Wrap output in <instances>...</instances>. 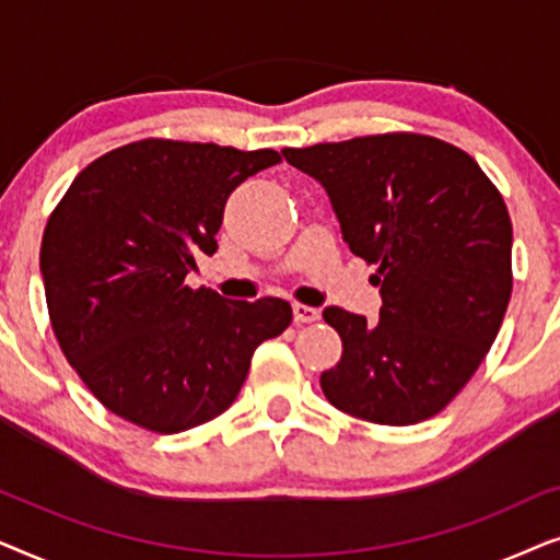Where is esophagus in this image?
I'll return each instance as SVG.
<instances>
[{
	"instance_id": "34e87169",
	"label": "esophagus",
	"mask_w": 560,
	"mask_h": 560,
	"mask_svg": "<svg viewBox=\"0 0 560 560\" xmlns=\"http://www.w3.org/2000/svg\"><path fill=\"white\" fill-rule=\"evenodd\" d=\"M293 318H295V324H313V320L320 318V311L311 308V305L295 303L293 305Z\"/></svg>"
}]
</instances>
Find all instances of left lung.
<instances>
[{"mask_svg":"<svg viewBox=\"0 0 560 560\" xmlns=\"http://www.w3.org/2000/svg\"><path fill=\"white\" fill-rule=\"evenodd\" d=\"M326 188L343 242L377 265V324L324 311L341 359L320 374L326 400L380 425L441 412L479 370L512 295V221L464 150L416 132L285 148Z\"/></svg>","mask_w":560,"mask_h":560,"instance_id":"8db88e82","label":"left lung"}]
</instances>
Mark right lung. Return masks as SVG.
I'll list each match as a JSON object with an SVG mask.
<instances>
[{"mask_svg":"<svg viewBox=\"0 0 560 560\" xmlns=\"http://www.w3.org/2000/svg\"><path fill=\"white\" fill-rule=\"evenodd\" d=\"M275 150L213 142H129L75 175L40 247L50 326L68 364L114 416L180 433L221 416L259 343L293 308L280 298L226 301L186 285L217 252L232 190Z\"/></svg>","mask_w":560,"mask_h":560,"instance_id":"1","label":"right lung"}]
</instances>
